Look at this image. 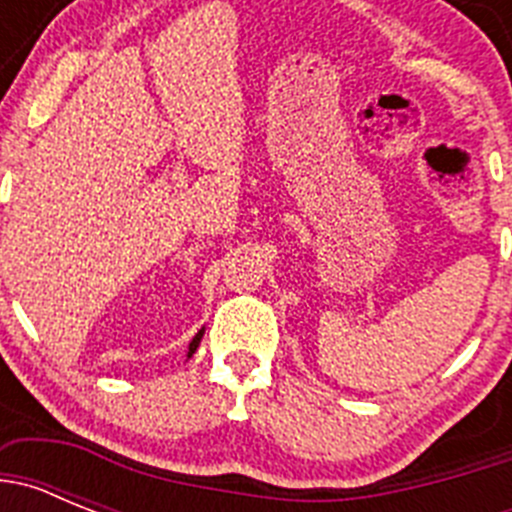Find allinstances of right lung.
<instances>
[{
    "instance_id": "obj_1",
    "label": "right lung",
    "mask_w": 512,
    "mask_h": 512,
    "mask_svg": "<svg viewBox=\"0 0 512 512\" xmlns=\"http://www.w3.org/2000/svg\"><path fill=\"white\" fill-rule=\"evenodd\" d=\"M202 333H205V328H202L200 333H197V336L192 338V343H189V354H187V356H192L194 351H197V346H200V341H202Z\"/></svg>"
}]
</instances>
